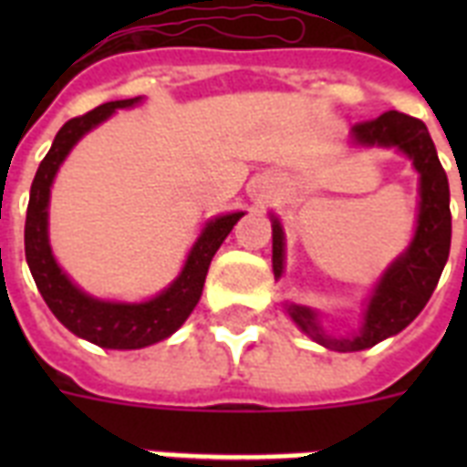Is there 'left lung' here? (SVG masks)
I'll return each instance as SVG.
<instances>
[{
	"label": "left lung",
	"instance_id": "1",
	"mask_svg": "<svg viewBox=\"0 0 467 467\" xmlns=\"http://www.w3.org/2000/svg\"><path fill=\"white\" fill-rule=\"evenodd\" d=\"M351 145L356 148H395L412 160L420 174V213L412 242L378 278L363 310L361 329L347 337H332L319 322V312L300 303H285L288 317L312 341L332 351H361L378 341L395 337L412 322L431 298L451 252V191L434 140L420 119L400 111H388L373 120L351 128ZM274 230V276L281 278L285 266V234L276 215H271Z\"/></svg>",
	"mask_w": 467,
	"mask_h": 467
}]
</instances>
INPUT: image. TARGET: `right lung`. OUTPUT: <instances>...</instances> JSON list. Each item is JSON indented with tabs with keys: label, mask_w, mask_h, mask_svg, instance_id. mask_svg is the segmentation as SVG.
<instances>
[{
	"label": "right lung",
	"mask_w": 467,
	"mask_h": 467,
	"mask_svg": "<svg viewBox=\"0 0 467 467\" xmlns=\"http://www.w3.org/2000/svg\"><path fill=\"white\" fill-rule=\"evenodd\" d=\"M140 101L142 97L109 101L79 119L67 120L57 130L53 148L43 157L31 183L24 233L26 262H28V269H31L40 296L46 300V306L53 310L55 317L77 337H82L97 347L120 348V351L157 344V341L171 337L186 322V317L201 300L205 274H208L213 256L225 242L230 230L237 225V220L244 215L242 211H237L208 220L198 234V240L193 242L179 276L164 291L157 293L155 298L142 300V303L101 300L72 284V278L60 269V264L53 256L50 237H47V205H50L55 174L84 135L111 119L119 109H133Z\"/></svg>",
	"instance_id": "1"
}]
</instances>
